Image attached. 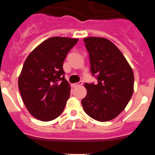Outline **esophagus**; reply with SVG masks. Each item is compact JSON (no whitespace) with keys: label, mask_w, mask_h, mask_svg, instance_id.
I'll list each match as a JSON object with an SVG mask.
<instances>
[{"label":"esophagus","mask_w":155,"mask_h":155,"mask_svg":"<svg viewBox=\"0 0 155 155\" xmlns=\"http://www.w3.org/2000/svg\"><path fill=\"white\" fill-rule=\"evenodd\" d=\"M83 84V81H79L78 83H76V84H73V87H78V86H81Z\"/></svg>","instance_id":"esophagus-1"}]
</instances>
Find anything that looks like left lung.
Listing matches in <instances>:
<instances>
[{
	"mask_svg": "<svg viewBox=\"0 0 155 155\" xmlns=\"http://www.w3.org/2000/svg\"><path fill=\"white\" fill-rule=\"evenodd\" d=\"M89 53L91 72L96 84H84L87 94L81 100L84 112L100 122L116 118L130 102L134 92L132 68L118 48L101 37L84 39Z\"/></svg>",
	"mask_w": 155,
	"mask_h": 155,
	"instance_id": "obj_1",
	"label": "left lung"
}]
</instances>
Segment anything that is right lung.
<instances>
[{"label": "right lung", "mask_w": 155, "mask_h": 155, "mask_svg": "<svg viewBox=\"0 0 155 155\" xmlns=\"http://www.w3.org/2000/svg\"><path fill=\"white\" fill-rule=\"evenodd\" d=\"M78 39L52 37L28 56L18 78L21 98L31 115L42 121L57 118L70 97L63 64Z\"/></svg>", "instance_id": "add662e5"}]
</instances>
